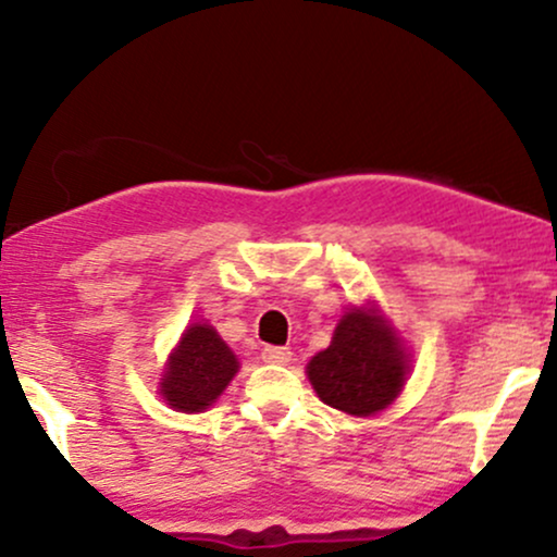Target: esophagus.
I'll list each match as a JSON object with an SVG mask.
<instances>
[{
  "instance_id": "obj_1",
  "label": "esophagus",
  "mask_w": 557,
  "mask_h": 557,
  "mask_svg": "<svg viewBox=\"0 0 557 557\" xmlns=\"http://www.w3.org/2000/svg\"><path fill=\"white\" fill-rule=\"evenodd\" d=\"M261 359L267 363H280V367H283V363L293 359V354L290 348H283V345H267V348L261 350Z\"/></svg>"
}]
</instances>
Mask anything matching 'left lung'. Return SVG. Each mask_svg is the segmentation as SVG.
I'll return each mask as SVG.
<instances>
[{
	"mask_svg": "<svg viewBox=\"0 0 557 557\" xmlns=\"http://www.w3.org/2000/svg\"><path fill=\"white\" fill-rule=\"evenodd\" d=\"M306 374L322 403L350 417H374L406 385L408 354L380 311L354 306L337 322L330 348L309 361Z\"/></svg>",
	"mask_w": 557,
	"mask_h": 557,
	"instance_id": "8db88e82",
	"label": "left lung"
}]
</instances>
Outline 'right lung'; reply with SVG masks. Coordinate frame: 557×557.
Returning a JSON list of instances; mask_svg holds the SVG:
<instances>
[{"instance_id":"1","label":"right lung","mask_w":557,"mask_h":557,"mask_svg":"<svg viewBox=\"0 0 557 557\" xmlns=\"http://www.w3.org/2000/svg\"><path fill=\"white\" fill-rule=\"evenodd\" d=\"M238 359L212 324L196 322L183 332L164 367L159 393L170 408L198 413L209 408L238 374Z\"/></svg>"}]
</instances>
